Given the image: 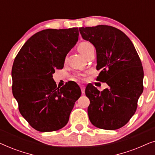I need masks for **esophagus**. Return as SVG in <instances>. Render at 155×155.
<instances>
[{
  "label": "esophagus",
  "instance_id": "1",
  "mask_svg": "<svg viewBox=\"0 0 155 155\" xmlns=\"http://www.w3.org/2000/svg\"><path fill=\"white\" fill-rule=\"evenodd\" d=\"M80 88H81L82 93V94H84V90H85V87H84V85H81V86H80Z\"/></svg>",
  "mask_w": 155,
  "mask_h": 155
}]
</instances>
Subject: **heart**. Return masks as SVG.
I'll return each mask as SVG.
<instances>
[{
	"label": "heart",
	"instance_id": "obj_1",
	"mask_svg": "<svg viewBox=\"0 0 155 155\" xmlns=\"http://www.w3.org/2000/svg\"><path fill=\"white\" fill-rule=\"evenodd\" d=\"M92 48H94V46H92V44H90V42L84 41L80 44L79 46H78V50L83 56L85 57L86 55L88 54V52L92 49ZM82 75H78V78H81Z\"/></svg>",
	"mask_w": 155,
	"mask_h": 155
}]
</instances>
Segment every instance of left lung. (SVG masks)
<instances>
[{
	"label": "left lung",
	"instance_id": "8db88e82",
	"mask_svg": "<svg viewBox=\"0 0 155 155\" xmlns=\"http://www.w3.org/2000/svg\"><path fill=\"white\" fill-rule=\"evenodd\" d=\"M84 40L96 48L97 80L109 87L101 92L88 84L85 94L90 101V122L104 130L125 126L134 115L143 91V68L135 48L122 31L108 25L80 27Z\"/></svg>",
	"mask_w": 155,
	"mask_h": 155
}]
</instances>
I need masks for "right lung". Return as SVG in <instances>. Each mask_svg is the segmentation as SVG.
<instances>
[{"label": "right lung", "mask_w": 155, "mask_h": 155, "mask_svg": "<svg viewBox=\"0 0 155 155\" xmlns=\"http://www.w3.org/2000/svg\"><path fill=\"white\" fill-rule=\"evenodd\" d=\"M78 27L44 29L25 42L12 68V94L19 111L40 132H51L68 124L81 90L75 82L57 87L56 69L63 68L65 56L78 41Z\"/></svg>", "instance_id": "right-lung-1"}]
</instances>
